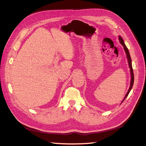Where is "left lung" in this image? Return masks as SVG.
Masks as SVG:
<instances>
[{
	"label": "left lung",
	"instance_id": "obj_1",
	"mask_svg": "<svg viewBox=\"0 0 146 146\" xmlns=\"http://www.w3.org/2000/svg\"><path fill=\"white\" fill-rule=\"evenodd\" d=\"M119 39V42L121 43V44L122 45V46H123V47H124V49L125 50V52H126V57H127V58H128V64H129V68H130V72H131V84H130V87L128 89V92L126 93V94L125 97L124 99H123V100H125V99H126V98L127 96H128V95L129 94V93L131 91V89H132V87H133V83H134V73H133V67H132V63H131V57H130V55H129V50L128 49V48L126 47V45L125 44V42L124 41H123V39L121 38V37L120 36H119L118 37Z\"/></svg>",
	"mask_w": 146,
	"mask_h": 146
}]
</instances>
